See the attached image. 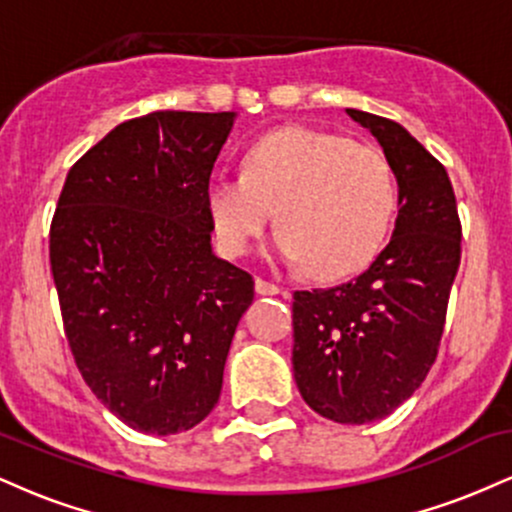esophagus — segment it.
Returning <instances> with one entry per match:
<instances>
[{
	"mask_svg": "<svg viewBox=\"0 0 512 512\" xmlns=\"http://www.w3.org/2000/svg\"><path fill=\"white\" fill-rule=\"evenodd\" d=\"M255 289L260 296H279L281 293V286H276L274 281H267V279H257Z\"/></svg>",
	"mask_w": 512,
	"mask_h": 512,
	"instance_id": "esophagus-1",
	"label": "esophagus"
}]
</instances>
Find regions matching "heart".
Wrapping results in <instances>:
<instances>
[{"label":"heart","instance_id":"b5f03b06","mask_svg":"<svg viewBox=\"0 0 512 512\" xmlns=\"http://www.w3.org/2000/svg\"><path fill=\"white\" fill-rule=\"evenodd\" d=\"M204 199L223 252H248L274 211L276 255L289 264L308 262L315 276L334 279L363 269L383 248L399 187L375 146L284 127L245 149L243 175H211Z\"/></svg>","mask_w":512,"mask_h":512}]
</instances>
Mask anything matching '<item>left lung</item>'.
Returning a JSON list of instances; mask_svg holds the SVG:
<instances>
[{
	"instance_id": "obj_1",
	"label": "left lung",
	"mask_w": 512,
	"mask_h": 512,
	"mask_svg": "<svg viewBox=\"0 0 512 512\" xmlns=\"http://www.w3.org/2000/svg\"><path fill=\"white\" fill-rule=\"evenodd\" d=\"M346 115L378 139L395 170V231L366 272L293 293L291 361L310 409L361 426L414 395L436 361L462 226L443 163L387 117L354 108Z\"/></svg>"
}]
</instances>
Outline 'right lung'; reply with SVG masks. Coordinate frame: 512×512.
Masks as SVG:
<instances>
[{"instance_id": "obj_1", "label": "right lung", "mask_w": 512, "mask_h": 512, "mask_svg": "<svg viewBox=\"0 0 512 512\" xmlns=\"http://www.w3.org/2000/svg\"><path fill=\"white\" fill-rule=\"evenodd\" d=\"M236 113L122 122L69 170L50 226L64 334L129 428L190 431L216 407L255 281L211 252L207 182Z\"/></svg>"}]
</instances>
